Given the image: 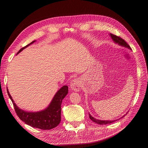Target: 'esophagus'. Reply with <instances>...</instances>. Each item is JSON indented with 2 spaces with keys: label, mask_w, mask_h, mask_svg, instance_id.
<instances>
[{
  "label": "esophagus",
  "mask_w": 148,
  "mask_h": 148,
  "mask_svg": "<svg viewBox=\"0 0 148 148\" xmlns=\"http://www.w3.org/2000/svg\"><path fill=\"white\" fill-rule=\"evenodd\" d=\"M81 84V82L79 78H74L70 82V88L72 89V90L76 92H78L79 90Z\"/></svg>",
  "instance_id": "34e87169"
}]
</instances>
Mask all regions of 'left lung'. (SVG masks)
I'll return each instance as SVG.
<instances>
[{"label": "left lung", "instance_id": "left-lung-1", "mask_svg": "<svg viewBox=\"0 0 148 148\" xmlns=\"http://www.w3.org/2000/svg\"><path fill=\"white\" fill-rule=\"evenodd\" d=\"M110 35L111 36V38L112 39H113V42H114L115 43L118 44L119 45L121 46V47H123L127 48H128V49L132 50V49H131L130 46L125 42V40H124V39L121 38L120 37H118V36H116V35H113V34H110ZM124 116H123V117H122V118H123ZM89 118H90V119L93 122H94V123H97V124H100V125H105V124H111V123H113V122H115L116 121H117V120H118V119H120V118H119V119H116V120H113V121H108H108H107V120H106V121H103H103H102V120H99V119L94 118V117L92 116L90 114H89Z\"/></svg>", "mask_w": 148, "mask_h": 148}]
</instances>
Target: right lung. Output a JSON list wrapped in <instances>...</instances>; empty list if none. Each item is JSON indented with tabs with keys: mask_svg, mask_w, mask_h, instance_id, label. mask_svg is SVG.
Segmentation results:
<instances>
[{
	"mask_svg": "<svg viewBox=\"0 0 148 148\" xmlns=\"http://www.w3.org/2000/svg\"><path fill=\"white\" fill-rule=\"evenodd\" d=\"M35 42H36V40H34L25 47L22 48L16 54L21 52L24 49ZM68 88L67 86H62L56 93L47 108L37 112H28L20 109L14 102L8 89L7 93L13 104L15 111L20 119L26 124L35 128L42 130H49L57 127L60 123L61 119V104L62 100L68 94Z\"/></svg>",
	"mask_w": 148,
	"mask_h": 148,
	"instance_id": "right-lung-1",
	"label": "right lung"
}]
</instances>
